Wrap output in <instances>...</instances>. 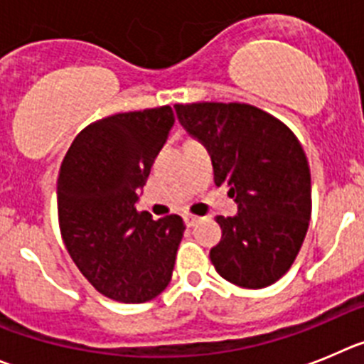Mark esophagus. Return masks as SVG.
I'll list each match as a JSON object with an SVG mask.
<instances>
[{"mask_svg":"<svg viewBox=\"0 0 364 364\" xmlns=\"http://www.w3.org/2000/svg\"><path fill=\"white\" fill-rule=\"evenodd\" d=\"M199 215H194V214H186L185 215V223L188 225V227H194V225H198L199 223Z\"/></svg>","mask_w":364,"mask_h":364,"instance_id":"esophagus-1","label":"esophagus"}]
</instances>
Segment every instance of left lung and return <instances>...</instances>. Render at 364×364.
Instances as JSON below:
<instances>
[{
  "instance_id": "obj_1",
  "label": "left lung",
  "mask_w": 364,
  "mask_h": 364,
  "mask_svg": "<svg viewBox=\"0 0 364 364\" xmlns=\"http://www.w3.org/2000/svg\"><path fill=\"white\" fill-rule=\"evenodd\" d=\"M190 136L206 146L215 185L228 186L237 215L215 221L210 250L218 274L243 288H264L292 267L312 212L310 168L296 134L247 103L174 105Z\"/></svg>"
}]
</instances>
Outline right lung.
<instances>
[{"label": "right lung", "mask_w": 364, "mask_h": 364, "mask_svg": "<svg viewBox=\"0 0 364 364\" xmlns=\"http://www.w3.org/2000/svg\"><path fill=\"white\" fill-rule=\"evenodd\" d=\"M172 125L168 105L103 117L77 134L61 163L63 243L88 283L114 301L145 303L172 277L185 223L176 214L154 221L136 210Z\"/></svg>", "instance_id": "1"}]
</instances>
